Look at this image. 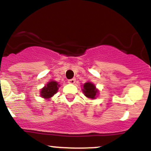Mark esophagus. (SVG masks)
<instances>
[{"instance_id":"obj_1","label":"esophagus","mask_w":151,"mask_h":151,"mask_svg":"<svg viewBox=\"0 0 151 151\" xmlns=\"http://www.w3.org/2000/svg\"><path fill=\"white\" fill-rule=\"evenodd\" d=\"M75 81H76L75 79H69V80H68V83H70V84H74V83H75Z\"/></svg>"}]
</instances>
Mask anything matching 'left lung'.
<instances>
[{
  "label": "left lung",
  "mask_w": 151,
  "mask_h": 151,
  "mask_svg": "<svg viewBox=\"0 0 151 151\" xmlns=\"http://www.w3.org/2000/svg\"><path fill=\"white\" fill-rule=\"evenodd\" d=\"M84 96L90 99H95L99 94V90L96 89V86L91 81H87L83 85L81 89Z\"/></svg>",
  "instance_id": "8db88e82"
}]
</instances>
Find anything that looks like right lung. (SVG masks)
<instances>
[{
    "label": "right lung",
    "instance_id": "obj_1",
    "mask_svg": "<svg viewBox=\"0 0 151 151\" xmlns=\"http://www.w3.org/2000/svg\"><path fill=\"white\" fill-rule=\"evenodd\" d=\"M60 86V85L58 84V82H57L56 81L51 80L42 89H41L40 93V96L48 101V99L52 97L54 95L58 92Z\"/></svg>",
    "mask_w": 151,
    "mask_h": 151
}]
</instances>
